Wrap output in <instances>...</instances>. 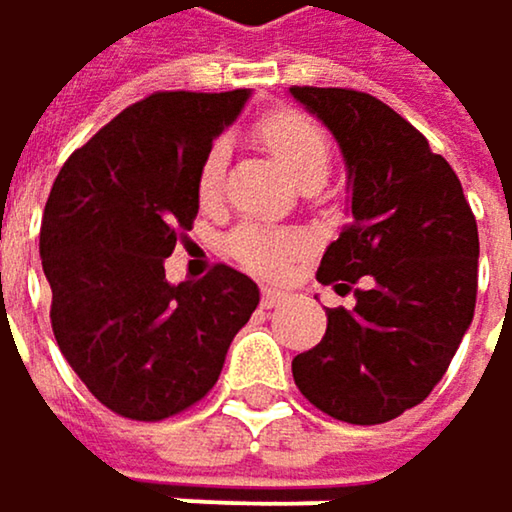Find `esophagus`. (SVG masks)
Masks as SVG:
<instances>
[{
    "mask_svg": "<svg viewBox=\"0 0 512 512\" xmlns=\"http://www.w3.org/2000/svg\"><path fill=\"white\" fill-rule=\"evenodd\" d=\"M283 298H286V295H283L280 289H271V286H265V289H262V307H277Z\"/></svg>",
    "mask_w": 512,
    "mask_h": 512,
    "instance_id": "34e87169",
    "label": "esophagus"
}]
</instances>
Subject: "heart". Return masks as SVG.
I'll use <instances>...</instances> for the list:
<instances>
[{"mask_svg":"<svg viewBox=\"0 0 512 512\" xmlns=\"http://www.w3.org/2000/svg\"><path fill=\"white\" fill-rule=\"evenodd\" d=\"M256 136L262 145L277 157V163L298 181V184H319L331 163V145L325 130L319 128L310 116L298 110H274L256 122ZM226 169V145L214 142L202 154L196 166V199L202 205H211L220 196ZM301 250V241L286 232H271L262 226H238L229 238V253L244 268L256 274H277L283 271L295 253Z\"/></svg>","mask_w":512,"mask_h":512,"instance_id":"obj_1","label":"heart"}]
</instances>
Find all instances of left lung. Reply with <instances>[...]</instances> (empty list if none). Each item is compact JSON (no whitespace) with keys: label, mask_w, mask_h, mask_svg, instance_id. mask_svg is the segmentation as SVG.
<instances>
[{"label":"left lung","mask_w":512,"mask_h":512,"mask_svg":"<svg viewBox=\"0 0 512 512\" xmlns=\"http://www.w3.org/2000/svg\"><path fill=\"white\" fill-rule=\"evenodd\" d=\"M289 92L331 128L349 166L352 220L316 277L355 292L352 310H325L328 331L292 376L334 420L387 423L432 393L474 319L477 220L450 163L379 98Z\"/></svg>","instance_id":"obj_1"}]
</instances>
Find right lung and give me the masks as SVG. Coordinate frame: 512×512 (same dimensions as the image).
<instances>
[{
	"instance_id": "add662e5",
	"label": "right lung",
	"mask_w": 512,
	"mask_h": 512,
	"mask_svg": "<svg viewBox=\"0 0 512 512\" xmlns=\"http://www.w3.org/2000/svg\"><path fill=\"white\" fill-rule=\"evenodd\" d=\"M247 101L235 92H154L77 148L41 220L50 322L71 370L128 420H166L220 379L256 283L214 265L166 283V256L193 229L196 166Z\"/></svg>"
}]
</instances>
